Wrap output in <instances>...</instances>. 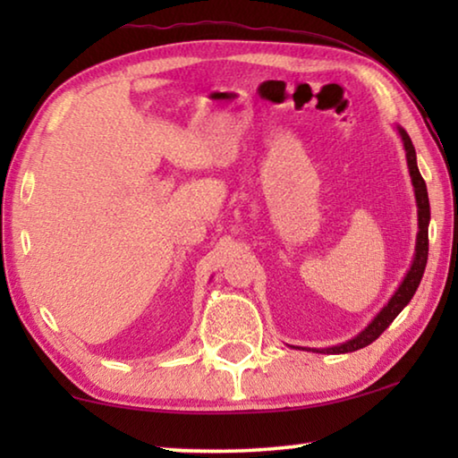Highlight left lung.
<instances>
[{"label":"left lung","instance_id":"1","mask_svg":"<svg viewBox=\"0 0 458 458\" xmlns=\"http://www.w3.org/2000/svg\"><path fill=\"white\" fill-rule=\"evenodd\" d=\"M398 133H400L402 143H404V149H406L408 172H410V177H412L416 206H418V236H416V252H414L412 267H410V270L404 276V281H402V284L398 286V291L392 294L390 301H387V305L374 317V321H371L368 327L360 333V335H355L353 339L345 341V344L323 347V350H313L317 353H350V352H358V350H361V347L369 345L371 341H376L387 327H390V323L396 319L402 309L410 303V299L414 297L418 284H420V278H422L424 268H426V260H428V222H430L428 191H426V183L422 180L420 172H418L412 139L408 137V133L402 127H398Z\"/></svg>","mask_w":458,"mask_h":458}]
</instances>
